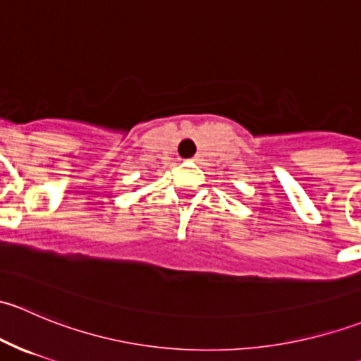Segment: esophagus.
Wrapping results in <instances>:
<instances>
[{"label":"esophagus","instance_id":"obj_1","mask_svg":"<svg viewBox=\"0 0 361 361\" xmlns=\"http://www.w3.org/2000/svg\"><path fill=\"white\" fill-rule=\"evenodd\" d=\"M194 160H195V162H199V160H201V155H195Z\"/></svg>","mask_w":361,"mask_h":361}]
</instances>
